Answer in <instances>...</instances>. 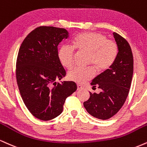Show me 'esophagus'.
Returning <instances> with one entry per match:
<instances>
[{
    "instance_id": "esophagus-1",
    "label": "esophagus",
    "mask_w": 147,
    "mask_h": 147,
    "mask_svg": "<svg viewBox=\"0 0 147 147\" xmlns=\"http://www.w3.org/2000/svg\"><path fill=\"white\" fill-rule=\"evenodd\" d=\"M82 88H83V87L81 86V85L77 84V90H79L82 89Z\"/></svg>"
}]
</instances>
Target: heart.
<instances>
[{
	"label": "heart",
	"instance_id": "obj_1",
	"mask_svg": "<svg viewBox=\"0 0 147 147\" xmlns=\"http://www.w3.org/2000/svg\"><path fill=\"white\" fill-rule=\"evenodd\" d=\"M74 49L88 53V63L92 65L97 72H103L114 63L118 53L117 43L107 39L105 35L98 32H85L77 35L72 40V47L63 45L57 53L58 59L63 67L70 68L75 56ZM92 66L88 68L76 67L68 73L70 80L83 84L94 76Z\"/></svg>",
	"mask_w": 147,
	"mask_h": 147
}]
</instances>
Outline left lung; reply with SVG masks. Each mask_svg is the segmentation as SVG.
<instances>
[{
	"instance_id": "8db88e82",
	"label": "left lung",
	"mask_w": 147,
	"mask_h": 147,
	"mask_svg": "<svg viewBox=\"0 0 147 147\" xmlns=\"http://www.w3.org/2000/svg\"><path fill=\"white\" fill-rule=\"evenodd\" d=\"M113 34L118 47L116 59L110 68L91 82L93 89L98 87L101 92H90L89 99L84 102L90 114L102 120L112 117L124 105L134 72V57L129 44L118 33Z\"/></svg>"
}]
</instances>
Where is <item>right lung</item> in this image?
Masks as SVG:
<instances>
[{
    "label": "right lung",
    "mask_w": 147,
    "mask_h": 147,
    "mask_svg": "<svg viewBox=\"0 0 147 147\" xmlns=\"http://www.w3.org/2000/svg\"><path fill=\"white\" fill-rule=\"evenodd\" d=\"M68 36L63 28L39 26L28 34L19 49L16 69L19 91L29 112L42 121L59 116L66 98L77 88L73 81L56 82L66 75L57 47Z\"/></svg>",
    "instance_id": "obj_1"
}]
</instances>
